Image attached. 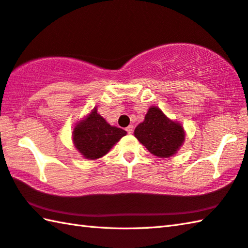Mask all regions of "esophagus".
Segmentation results:
<instances>
[{
  "label": "esophagus",
  "mask_w": 248,
  "mask_h": 248,
  "mask_svg": "<svg viewBox=\"0 0 248 248\" xmlns=\"http://www.w3.org/2000/svg\"><path fill=\"white\" fill-rule=\"evenodd\" d=\"M125 130H127V132H128L129 134H131V133L133 132V125H132V124H130L129 127H128L127 129H125Z\"/></svg>",
  "instance_id": "obj_1"
}]
</instances>
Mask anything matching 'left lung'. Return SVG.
<instances>
[{"label": "left lung", "instance_id": "1", "mask_svg": "<svg viewBox=\"0 0 248 248\" xmlns=\"http://www.w3.org/2000/svg\"><path fill=\"white\" fill-rule=\"evenodd\" d=\"M134 137L151 154L169 158L183 145L186 131L181 124L168 118L158 107L151 106L134 130Z\"/></svg>", "mask_w": 248, "mask_h": 248}]
</instances>
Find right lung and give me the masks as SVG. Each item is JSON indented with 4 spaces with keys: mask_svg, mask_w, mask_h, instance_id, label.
I'll return each instance as SVG.
<instances>
[{
    "mask_svg": "<svg viewBox=\"0 0 248 248\" xmlns=\"http://www.w3.org/2000/svg\"><path fill=\"white\" fill-rule=\"evenodd\" d=\"M125 134L127 131L107 123L94 107L90 114L77 121L71 136L79 154L85 159L95 160L105 156Z\"/></svg>",
    "mask_w": 248,
    "mask_h": 248,
    "instance_id": "1",
    "label": "right lung"
}]
</instances>
